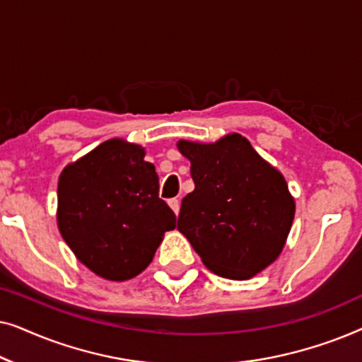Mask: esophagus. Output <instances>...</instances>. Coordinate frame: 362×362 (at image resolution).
<instances>
[{
    "mask_svg": "<svg viewBox=\"0 0 362 362\" xmlns=\"http://www.w3.org/2000/svg\"><path fill=\"white\" fill-rule=\"evenodd\" d=\"M168 204H170V207H171L173 211H175V214H177V212H180V207H181L180 199L173 197V199H168Z\"/></svg>",
    "mask_w": 362,
    "mask_h": 362,
    "instance_id": "esophagus-1",
    "label": "esophagus"
}]
</instances>
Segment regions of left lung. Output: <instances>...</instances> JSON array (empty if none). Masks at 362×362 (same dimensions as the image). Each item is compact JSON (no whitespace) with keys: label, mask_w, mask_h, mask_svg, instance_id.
I'll list each match as a JSON object with an SVG mask.
<instances>
[{"label":"left lung","mask_w":362,"mask_h":362,"mask_svg":"<svg viewBox=\"0 0 362 362\" xmlns=\"http://www.w3.org/2000/svg\"><path fill=\"white\" fill-rule=\"evenodd\" d=\"M177 150L196 186L181 202L177 230L216 275L252 279L276 260L291 229L285 177L239 133L216 143L181 140Z\"/></svg>","instance_id":"1"}]
</instances>
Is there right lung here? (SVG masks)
Segmentation results:
<instances>
[{
    "label": "right lung",
    "instance_id": "obj_1",
    "mask_svg": "<svg viewBox=\"0 0 362 362\" xmlns=\"http://www.w3.org/2000/svg\"><path fill=\"white\" fill-rule=\"evenodd\" d=\"M57 226L78 260L107 280H130L150 265L176 216L140 145L103 141L64 168Z\"/></svg>",
    "mask_w": 362,
    "mask_h": 362
}]
</instances>
